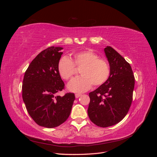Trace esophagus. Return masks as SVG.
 Segmentation results:
<instances>
[{
	"instance_id": "1",
	"label": "esophagus",
	"mask_w": 157,
	"mask_h": 157,
	"mask_svg": "<svg viewBox=\"0 0 157 157\" xmlns=\"http://www.w3.org/2000/svg\"><path fill=\"white\" fill-rule=\"evenodd\" d=\"M82 96V94H75V98H79L80 96Z\"/></svg>"
}]
</instances>
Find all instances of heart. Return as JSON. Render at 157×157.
<instances>
[{
	"label": "heart",
	"instance_id": "obj_1",
	"mask_svg": "<svg viewBox=\"0 0 157 157\" xmlns=\"http://www.w3.org/2000/svg\"><path fill=\"white\" fill-rule=\"evenodd\" d=\"M73 60L68 56H62L58 63V71L61 78L67 80L76 73V67H80L79 77L73 78L68 84L70 91L82 92L89 90L92 84L101 86L110 75V67L107 60L99 58V56L90 50L75 52Z\"/></svg>",
	"mask_w": 157,
	"mask_h": 157
}]
</instances>
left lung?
I'll return each mask as SVG.
<instances>
[{
  "label": "left lung",
  "instance_id": "8db88e82",
  "mask_svg": "<svg viewBox=\"0 0 157 157\" xmlns=\"http://www.w3.org/2000/svg\"><path fill=\"white\" fill-rule=\"evenodd\" d=\"M110 66L107 81L89 93L88 115L94 124L106 128L126 115L131 106L135 78L130 65L111 46L104 49Z\"/></svg>",
  "mask_w": 157,
  "mask_h": 157
}]
</instances>
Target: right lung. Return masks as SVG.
<instances>
[{
	"label": "right lung",
	"instance_id": "right-lung-1",
	"mask_svg": "<svg viewBox=\"0 0 157 157\" xmlns=\"http://www.w3.org/2000/svg\"><path fill=\"white\" fill-rule=\"evenodd\" d=\"M62 49L51 46L42 51L31 61L23 80L22 98L28 113L38 125L46 128L63 124L75 99L73 93L57 96L65 86L58 71Z\"/></svg>",
	"mask_w": 157,
	"mask_h": 157
}]
</instances>
